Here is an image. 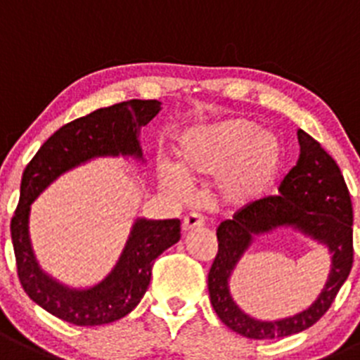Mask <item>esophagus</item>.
I'll use <instances>...</instances> for the list:
<instances>
[{"mask_svg": "<svg viewBox=\"0 0 360 360\" xmlns=\"http://www.w3.org/2000/svg\"><path fill=\"white\" fill-rule=\"evenodd\" d=\"M204 226V217L199 213H188L183 220V229L184 231H193L197 227Z\"/></svg>", "mask_w": 360, "mask_h": 360, "instance_id": "34e87169", "label": "esophagus"}]
</instances>
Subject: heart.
I'll return each instance as SVG.
<instances>
[{
    "label": "heart",
    "instance_id": "b5f03b06",
    "mask_svg": "<svg viewBox=\"0 0 360 360\" xmlns=\"http://www.w3.org/2000/svg\"><path fill=\"white\" fill-rule=\"evenodd\" d=\"M177 165H165L161 179L174 191H184L188 181L220 176L221 197L234 206H248L275 183L284 161L277 134L257 131L245 119L193 127L181 136Z\"/></svg>",
    "mask_w": 360,
    "mask_h": 360
}]
</instances>
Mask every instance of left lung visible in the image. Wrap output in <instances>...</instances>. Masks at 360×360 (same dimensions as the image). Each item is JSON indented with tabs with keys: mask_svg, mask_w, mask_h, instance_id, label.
Returning <instances> with one entry per match:
<instances>
[{
	"mask_svg": "<svg viewBox=\"0 0 360 360\" xmlns=\"http://www.w3.org/2000/svg\"><path fill=\"white\" fill-rule=\"evenodd\" d=\"M300 158L278 186V195L241 207L217 229L218 252L207 274L211 305L224 323L250 339L298 334L316 323L334 302L354 264V210L350 191L338 163L320 142L298 129ZM277 226H295L331 252V274L322 293L305 311L275 322L243 313L232 300L229 278L253 238Z\"/></svg>",
	"mask_w": 360,
	"mask_h": 360,
	"instance_id": "1",
	"label": "left lung"
}]
</instances>
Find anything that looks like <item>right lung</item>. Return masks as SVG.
Returning a JSON list of instances; mask_svg holds the SVG:
<instances>
[{
	"label": "right lung",
	"mask_w": 360,
	"mask_h": 360,
	"mask_svg": "<svg viewBox=\"0 0 360 360\" xmlns=\"http://www.w3.org/2000/svg\"><path fill=\"white\" fill-rule=\"evenodd\" d=\"M160 110L156 99H131L79 117L51 134L22 172L21 197L10 221L19 281L35 304L60 320L94 327L129 314L149 288L154 259L179 241L181 221L139 218L113 270L96 286L76 290L44 274L37 263L28 231L32 202L56 177L92 158L142 160L140 127L147 126Z\"/></svg>",
	"instance_id": "1"
}]
</instances>
